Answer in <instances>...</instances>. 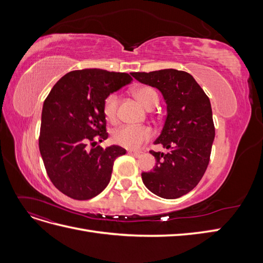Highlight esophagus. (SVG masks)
Returning <instances> with one entry per match:
<instances>
[{"label":"esophagus","mask_w":263,"mask_h":263,"mask_svg":"<svg viewBox=\"0 0 263 263\" xmlns=\"http://www.w3.org/2000/svg\"><path fill=\"white\" fill-rule=\"evenodd\" d=\"M128 153L132 154L134 157H136V158H139L141 156H144V151H141V150H139V151H132V150H129Z\"/></svg>","instance_id":"esophagus-1"}]
</instances>
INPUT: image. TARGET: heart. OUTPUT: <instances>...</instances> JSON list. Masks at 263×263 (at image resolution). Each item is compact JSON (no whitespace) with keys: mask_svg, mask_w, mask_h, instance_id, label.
<instances>
[{"mask_svg":"<svg viewBox=\"0 0 263 263\" xmlns=\"http://www.w3.org/2000/svg\"><path fill=\"white\" fill-rule=\"evenodd\" d=\"M135 97L147 108H153L158 104V94L150 86H140L134 91ZM118 95L110 93L103 102V115L106 121L114 124L117 121ZM153 137V132L147 126L125 125L113 133V141L116 145L127 149H138Z\"/></svg>","mask_w":263,"mask_h":263,"instance_id":"heart-1","label":"heart"}]
</instances>
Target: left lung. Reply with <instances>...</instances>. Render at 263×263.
Listing matches in <instances>:
<instances>
[{
  "instance_id": "8db88e82",
  "label": "left lung",
  "mask_w": 263,
  "mask_h": 263,
  "mask_svg": "<svg viewBox=\"0 0 263 263\" xmlns=\"http://www.w3.org/2000/svg\"><path fill=\"white\" fill-rule=\"evenodd\" d=\"M132 76L157 87L166 104L164 126L155 144H161L169 153L150 150L157 163L153 171L141 173L142 182L158 196L181 197L198 184L210 162L215 138L210 99L185 71L164 69Z\"/></svg>"
}]
</instances>
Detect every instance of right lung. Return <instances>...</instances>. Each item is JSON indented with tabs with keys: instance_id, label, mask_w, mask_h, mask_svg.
<instances>
[{
	"instance_id": "1",
	"label": "right lung",
	"mask_w": 263,
	"mask_h": 263,
	"mask_svg": "<svg viewBox=\"0 0 263 263\" xmlns=\"http://www.w3.org/2000/svg\"><path fill=\"white\" fill-rule=\"evenodd\" d=\"M132 81L124 72L74 70L63 76L45 100L39 151L52 184L65 195L85 201L107 186L115 159L126 150L95 147L97 140L108 137L103 102Z\"/></svg>"
}]
</instances>
